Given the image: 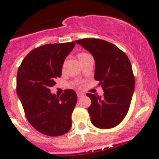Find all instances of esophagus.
Returning a JSON list of instances; mask_svg holds the SVG:
<instances>
[{"label": "esophagus", "mask_w": 159, "mask_h": 159, "mask_svg": "<svg viewBox=\"0 0 159 159\" xmlns=\"http://www.w3.org/2000/svg\"><path fill=\"white\" fill-rule=\"evenodd\" d=\"M77 96H78V98H81L84 96V93H81V92H78L77 93Z\"/></svg>", "instance_id": "34e87169"}]
</instances>
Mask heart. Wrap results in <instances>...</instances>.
<instances>
[{
    "label": "heart",
    "instance_id": "obj_1",
    "mask_svg": "<svg viewBox=\"0 0 159 159\" xmlns=\"http://www.w3.org/2000/svg\"><path fill=\"white\" fill-rule=\"evenodd\" d=\"M88 55V54H87V53H84V52H81V53H79L78 54V59H79V61H81V60L83 59V58H84L86 56Z\"/></svg>",
    "mask_w": 159,
    "mask_h": 159
}]
</instances>
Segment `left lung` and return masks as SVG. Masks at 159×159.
I'll return each mask as SVG.
<instances>
[{"label":"left lung","instance_id":"obj_1","mask_svg":"<svg viewBox=\"0 0 159 159\" xmlns=\"http://www.w3.org/2000/svg\"><path fill=\"white\" fill-rule=\"evenodd\" d=\"M93 56L94 78L104 90L102 96L87 93L91 123L98 129L116 126L126 116L134 90V76L126 54L116 45L99 39L76 40Z\"/></svg>","mask_w":159,"mask_h":159}]
</instances>
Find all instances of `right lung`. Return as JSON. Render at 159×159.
<instances>
[{
	"instance_id": "obj_1",
	"label": "right lung",
	"mask_w": 159,
	"mask_h": 159,
	"mask_svg": "<svg viewBox=\"0 0 159 159\" xmlns=\"http://www.w3.org/2000/svg\"><path fill=\"white\" fill-rule=\"evenodd\" d=\"M75 45V42H70L34 48L18 69L16 92L25 116L34 129L45 135H63L72 126L76 93L67 89L58 96L51 93L50 88L61 78L63 62Z\"/></svg>"
}]
</instances>
